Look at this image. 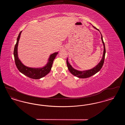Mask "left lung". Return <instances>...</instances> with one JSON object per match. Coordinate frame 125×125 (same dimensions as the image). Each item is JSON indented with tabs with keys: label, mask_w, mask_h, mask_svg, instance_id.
<instances>
[{
	"label": "left lung",
	"mask_w": 125,
	"mask_h": 125,
	"mask_svg": "<svg viewBox=\"0 0 125 125\" xmlns=\"http://www.w3.org/2000/svg\"><path fill=\"white\" fill-rule=\"evenodd\" d=\"M93 27L96 29V28H95L94 26ZM98 30H99L97 29ZM101 39L104 45V52H103V58L102 59L100 62L99 63L98 65L95 66V67L93 68L92 69H91L89 70H86V71H78L77 70L74 69L72 67L71 65L68 62L67 59L66 60V64L67 65V67L69 71L73 75L77 77L80 78H87L93 75H94L96 73H97L98 71L100 70L103 65H104V58H105V45L103 41V36H102L101 34Z\"/></svg>",
	"instance_id": "obj_1"
}]
</instances>
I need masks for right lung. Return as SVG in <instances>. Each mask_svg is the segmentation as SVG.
<instances>
[{
    "label": "right lung",
    "instance_id": "right-lung-1",
    "mask_svg": "<svg viewBox=\"0 0 125 125\" xmlns=\"http://www.w3.org/2000/svg\"><path fill=\"white\" fill-rule=\"evenodd\" d=\"M21 32L22 31L20 32L18 35L17 39V42L15 45L13 51V55L14 57L15 65H16V67L18 68L19 71L22 73H23L25 75L28 76V77L34 79H40L46 75L50 72L52 65L54 60L55 59L58 52H55L51 55L49 59L48 60V62L47 65L42 68H31L24 65L18 58L17 52L18 42L19 41Z\"/></svg>",
    "mask_w": 125,
    "mask_h": 125
}]
</instances>
